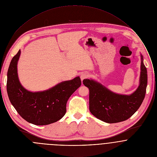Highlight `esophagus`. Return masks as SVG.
Listing matches in <instances>:
<instances>
[{
  "label": "esophagus",
  "instance_id": "esophagus-1",
  "mask_svg": "<svg viewBox=\"0 0 157 157\" xmlns=\"http://www.w3.org/2000/svg\"><path fill=\"white\" fill-rule=\"evenodd\" d=\"M88 77H89V75L86 73H82L80 75V78H81L82 81H83L84 79H86V78H88Z\"/></svg>",
  "mask_w": 157,
  "mask_h": 157
}]
</instances>
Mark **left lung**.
<instances>
[{"instance_id":"obj_1","label":"left lung","mask_w":157,"mask_h":157,"mask_svg":"<svg viewBox=\"0 0 157 157\" xmlns=\"http://www.w3.org/2000/svg\"><path fill=\"white\" fill-rule=\"evenodd\" d=\"M141 59L140 85L129 95L115 94L93 80H83L90 90V110L93 115L106 123H115L128 120L138 109L144 98L147 83L142 55Z\"/></svg>"}]
</instances>
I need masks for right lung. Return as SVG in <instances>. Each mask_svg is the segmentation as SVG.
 I'll return each mask as SVG.
<instances>
[{
	"mask_svg": "<svg viewBox=\"0 0 157 157\" xmlns=\"http://www.w3.org/2000/svg\"><path fill=\"white\" fill-rule=\"evenodd\" d=\"M20 55L21 50L12 59L7 72L6 89L12 105L24 120L33 124L47 125L57 121L66 113L69 98L81 86L80 78L62 82L44 91H28L18 78Z\"/></svg>",
	"mask_w": 157,
	"mask_h": 157,
	"instance_id": "1",
	"label": "right lung"
}]
</instances>
